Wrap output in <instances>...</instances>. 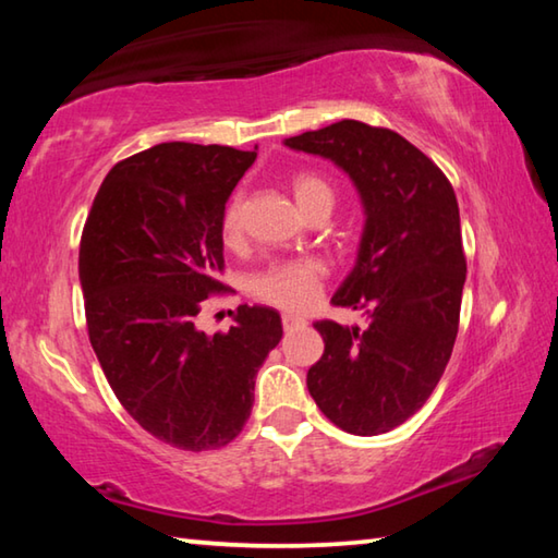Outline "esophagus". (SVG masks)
<instances>
[{"label":"esophagus","mask_w":558,"mask_h":558,"mask_svg":"<svg viewBox=\"0 0 558 558\" xmlns=\"http://www.w3.org/2000/svg\"><path fill=\"white\" fill-rule=\"evenodd\" d=\"M298 325H305V319H302L300 315H292V313L282 315V327H286V329H292V327H298Z\"/></svg>","instance_id":"34e87169"}]
</instances>
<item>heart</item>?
Masks as SVG:
<instances>
[{
    "instance_id": "heart-1",
    "label": "heart",
    "mask_w": 558,
    "mask_h": 558,
    "mask_svg": "<svg viewBox=\"0 0 558 558\" xmlns=\"http://www.w3.org/2000/svg\"><path fill=\"white\" fill-rule=\"evenodd\" d=\"M292 196L300 204L302 211L313 209L315 204L327 202L332 204L335 194L323 177L313 172H300L292 177ZM243 231V196L235 194L233 199L226 204L221 214V239L226 245H235L241 241ZM327 276V268L323 260L317 258H300V260H286L272 263L270 268L258 272L251 280L253 298H258L268 305H276L280 310H290V313H300L313 305L319 288H323Z\"/></svg>"
}]
</instances>
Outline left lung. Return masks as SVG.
Here are the masks:
<instances>
[{
    "label": "left lung",
    "mask_w": 558,
    "mask_h": 558,
    "mask_svg": "<svg viewBox=\"0 0 558 558\" xmlns=\"http://www.w3.org/2000/svg\"><path fill=\"white\" fill-rule=\"evenodd\" d=\"M286 147L335 162L364 206L356 263L332 305L364 310L366 325L315 323L325 354L307 389L335 426L379 436L428 401L456 344L468 270L456 192L399 132L359 120L302 132Z\"/></svg>",
    "instance_id": "1"
}]
</instances>
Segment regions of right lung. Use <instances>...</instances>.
<instances>
[{
  "mask_svg": "<svg viewBox=\"0 0 558 558\" xmlns=\"http://www.w3.org/2000/svg\"><path fill=\"white\" fill-rule=\"evenodd\" d=\"M256 149L162 143L122 159L83 229L93 352L132 418L179 450L239 436L256 374L282 337L278 310L263 305L235 307L229 332L196 327L204 300L223 290L221 214Z\"/></svg>",
  "mask_w": 558,
  "mask_h": 558,
  "instance_id": "right-lung-1",
  "label": "right lung"
}]
</instances>
